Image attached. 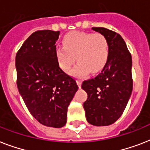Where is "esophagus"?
Instances as JSON below:
<instances>
[{
	"instance_id": "esophagus-1",
	"label": "esophagus",
	"mask_w": 150,
	"mask_h": 150,
	"mask_svg": "<svg viewBox=\"0 0 150 150\" xmlns=\"http://www.w3.org/2000/svg\"><path fill=\"white\" fill-rule=\"evenodd\" d=\"M82 79H77L76 80V82H77V85L79 87V88H81V86H82Z\"/></svg>"
}]
</instances>
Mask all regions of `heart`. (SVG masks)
Segmentation results:
<instances>
[{"mask_svg": "<svg viewBox=\"0 0 150 150\" xmlns=\"http://www.w3.org/2000/svg\"><path fill=\"white\" fill-rule=\"evenodd\" d=\"M63 45L55 50L57 61L62 70L68 71L77 59L71 71L75 77L85 76L89 71L93 74L99 72L108 59V42L100 33L72 32L64 37Z\"/></svg>", "mask_w": 150, "mask_h": 150, "instance_id": "heart-1", "label": "heart"}]
</instances>
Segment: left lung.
<instances>
[{"label": "left lung", "mask_w": 150, "mask_h": 150, "mask_svg": "<svg viewBox=\"0 0 150 150\" xmlns=\"http://www.w3.org/2000/svg\"><path fill=\"white\" fill-rule=\"evenodd\" d=\"M92 29L106 37L109 55L101 73L82 82V89L88 95L83 107L89 124L107 126L121 116L130 99L133 88L132 61L121 35L103 27Z\"/></svg>", "instance_id": "8db88e82"}]
</instances>
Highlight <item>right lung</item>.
<instances>
[{
    "label": "right lung",
    "instance_id": "obj_1",
    "mask_svg": "<svg viewBox=\"0 0 150 150\" xmlns=\"http://www.w3.org/2000/svg\"><path fill=\"white\" fill-rule=\"evenodd\" d=\"M59 31L35 32L25 41L15 57L17 86L31 114L40 124L61 128L78 87L61 70L55 56Z\"/></svg>",
    "mask_w": 150,
    "mask_h": 150
}]
</instances>
